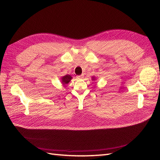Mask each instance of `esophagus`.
<instances>
[{
    "label": "esophagus",
    "mask_w": 160,
    "mask_h": 160,
    "mask_svg": "<svg viewBox=\"0 0 160 160\" xmlns=\"http://www.w3.org/2000/svg\"><path fill=\"white\" fill-rule=\"evenodd\" d=\"M84 77V75L82 74V75H78V76H77V78L78 79H83Z\"/></svg>",
    "instance_id": "1"
}]
</instances>
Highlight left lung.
<instances>
[{"instance_id": "1", "label": "left lung", "mask_w": 160, "mask_h": 160, "mask_svg": "<svg viewBox=\"0 0 160 160\" xmlns=\"http://www.w3.org/2000/svg\"><path fill=\"white\" fill-rule=\"evenodd\" d=\"M93 79H94V78H93Z\"/></svg>"}]
</instances>
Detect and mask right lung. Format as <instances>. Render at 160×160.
Wrapping results in <instances>:
<instances>
[{
	"mask_svg": "<svg viewBox=\"0 0 160 160\" xmlns=\"http://www.w3.org/2000/svg\"><path fill=\"white\" fill-rule=\"evenodd\" d=\"M71 79H72V77H71V75H65L64 77H62V78H61L62 83H63V85L64 84H67L71 80Z\"/></svg>",
	"mask_w": 160,
	"mask_h": 160,
	"instance_id": "add662e5",
	"label": "right lung"
}]
</instances>
